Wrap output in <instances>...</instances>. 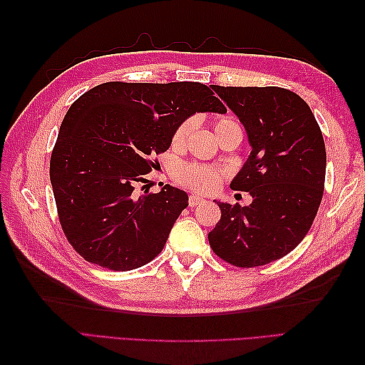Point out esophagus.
I'll use <instances>...</instances> for the list:
<instances>
[{"label": "esophagus", "mask_w": 365, "mask_h": 365, "mask_svg": "<svg viewBox=\"0 0 365 365\" xmlns=\"http://www.w3.org/2000/svg\"><path fill=\"white\" fill-rule=\"evenodd\" d=\"M202 202H204V197H200L199 195H191V196H190V199H188V204H190V207H196V205L202 204Z\"/></svg>", "instance_id": "34e87169"}]
</instances>
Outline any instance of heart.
Segmentation results:
<instances>
[{
  "mask_svg": "<svg viewBox=\"0 0 365 365\" xmlns=\"http://www.w3.org/2000/svg\"><path fill=\"white\" fill-rule=\"evenodd\" d=\"M238 125L235 120L232 119H220L215 123V131L216 135L221 133L222 130L229 127ZM195 130V119H185L180 125H178L173 135V145L180 149L185 144H187L190 135ZM175 178L185 187L191 190H196L200 192H210L216 190V187L221 183L222 174L221 170L208 168L204 165H180L175 169Z\"/></svg>",
  "mask_w": 365,
  "mask_h": 365,
  "instance_id": "1",
  "label": "heart"
}]
</instances>
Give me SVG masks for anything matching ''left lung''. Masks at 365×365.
I'll return each mask as SVG.
<instances>
[{
    "instance_id": "1",
    "label": "left lung",
    "mask_w": 365,
    "mask_h": 365,
    "mask_svg": "<svg viewBox=\"0 0 365 365\" xmlns=\"http://www.w3.org/2000/svg\"><path fill=\"white\" fill-rule=\"evenodd\" d=\"M212 89L247 135L251 153L230 187L250 192L252 202H216L221 220L208 242L232 265H265L293 251L319 212L327 174L322 130L309 105L289 89Z\"/></svg>"
}]
</instances>
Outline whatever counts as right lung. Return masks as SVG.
I'll list each match as a JSON object with an SVG mask.
<instances>
[{"label": "right lung", "instance_id": "obj_1", "mask_svg": "<svg viewBox=\"0 0 365 365\" xmlns=\"http://www.w3.org/2000/svg\"><path fill=\"white\" fill-rule=\"evenodd\" d=\"M226 113L202 83H120L92 88L68 108L50 160L59 222L84 260L113 271L145 265L163 251L188 195L136 187L158 165L180 123Z\"/></svg>", "mask_w": 365, "mask_h": 365}]
</instances>
